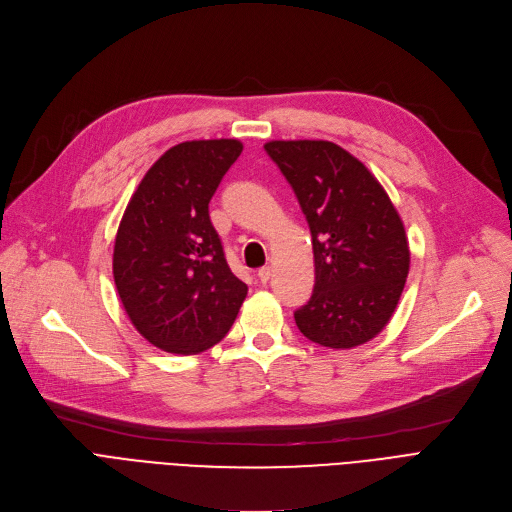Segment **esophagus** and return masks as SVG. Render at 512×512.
Returning <instances> with one entry per match:
<instances>
[{
    "label": "esophagus",
    "instance_id": "obj_1",
    "mask_svg": "<svg viewBox=\"0 0 512 512\" xmlns=\"http://www.w3.org/2000/svg\"><path fill=\"white\" fill-rule=\"evenodd\" d=\"M257 278L265 284L267 280L272 278V267L270 265H265V267H261V270H257Z\"/></svg>",
    "mask_w": 512,
    "mask_h": 512
}]
</instances>
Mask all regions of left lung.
Masks as SVG:
<instances>
[{
	"instance_id": "8db88e82",
	"label": "left lung",
	"mask_w": 512,
	"mask_h": 512,
	"mask_svg": "<svg viewBox=\"0 0 512 512\" xmlns=\"http://www.w3.org/2000/svg\"><path fill=\"white\" fill-rule=\"evenodd\" d=\"M305 213L315 288L294 321L315 344L353 348L378 336L405 288L411 251L384 186L361 161L330 141L263 145Z\"/></svg>"
}]
</instances>
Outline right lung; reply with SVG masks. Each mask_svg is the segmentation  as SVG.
<instances>
[{"label":"right lung","instance_id":"right-lung-1","mask_svg":"<svg viewBox=\"0 0 512 512\" xmlns=\"http://www.w3.org/2000/svg\"><path fill=\"white\" fill-rule=\"evenodd\" d=\"M242 151L236 139L186 141L161 155L130 197L114 245L126 315L153 346L197 355L218 344L247 297L226 263L209 201Z\"/></svg>","mask_w":512,"mask_h":512}]
</instances>
